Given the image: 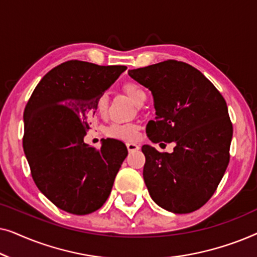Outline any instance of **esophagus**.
<instances>
[{
	"instance_id": "esophagus-1",
	"label": "esophagus",
	"mask_w": 257,
	"mask_h": 257,
	"mask_svg": "<svg viewBox=\"0 0 257 257\" xmlns=\"http://www.w3.org/2000/svg\"><path fill=\"white\" fill-rule=\"evenodd\" d=\"M126 146H127L128 152H135V151L139 150V145H137L135 143H127L126 144Z\"/></svg>"
}]
</instances>
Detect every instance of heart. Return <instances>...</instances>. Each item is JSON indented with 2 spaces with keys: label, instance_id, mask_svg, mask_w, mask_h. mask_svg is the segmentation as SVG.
<instances>
[{
  "label": "heart",
  "instance_id": "obj_1",
  "mask_svg": "<svg viewBox=\"0 0 257 257\" xmlns=\"http://www.w3.org/2000/svg\"><path fill=\"white\" fill-rule=\"evenodd\" d=\"M122 90L131 99L135 101L136 104H143L146 100V92L139 84L135 82H126L122 85ZM108 108V97L106 93L100 94L96 100V110L100 115H105L107 113ZM106 135L111 138L120 139V140H127V142H132V140L137 139L139 133V127L136 124L132 122H112L106 127Z\"/></svg>",
  "mask_w": 257,
  "mask_h": 257
}]
</instances>
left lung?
Returning a JSON list of instances; mask_svg holds the SVG:
<instances>
[{
	"mask_svg": "<svg viewBox=\"0 0 257 257\" xmlns=\"http://www.w3.org/2000/svg\"><path fill=\"white\" fill-rule=\"evenodd\" d=\"M128 75L152 92L157 117L146 126L149 139L175 144L172 153L142 147L151 198L175 214L201 208L229 164L233 125L226 100L198 69L174 59L128 70Z\"/></svg>",
	"mask_w": 257,
	"mask_h": 257,
	"instance_id": "8db88e82",
	"label": "left lung"
}]
</instances>
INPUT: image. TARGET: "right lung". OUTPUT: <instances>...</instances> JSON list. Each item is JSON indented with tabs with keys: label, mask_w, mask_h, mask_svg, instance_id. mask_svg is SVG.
Masks as SVG:
<instances>
[{
	"label": "right lung",
	"mask_w": 257,
	"mask_h": 257,
	"mask_svg": "<svg viewBox=\"0 0 257 257\" xmlns=\"http://www.w3.org/2000/svg\"><path fill=\"white\" fill-rule=\"evenodd\" d=\"M126 69L77 59L62 63L41 79L24 108L23 150L31 177L65 212L85 215L99 209L127 157L120 140L105 139L99 150L84 143L97 98Z\"/></svg>",
	"instance_id": "add662e5"
}]
</instances>
